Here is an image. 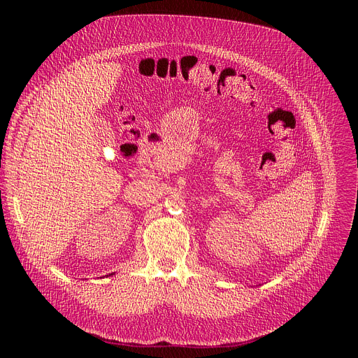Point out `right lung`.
Segmentation results:
<instances>
[{"instance_id":"1","label":"right lung","mask_w":358,"mask_h":358,"mask_svg":"<svg viewBox=\"0 0 358 358\" xmlns=\"http://www.w3.org/2000/svg\"><path fill=\"white\" fill-rule=\"evenodd\" d=\"M110 275H113V273H110Z\"/></svg>"}]
</instances>
